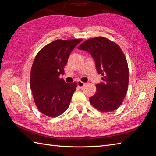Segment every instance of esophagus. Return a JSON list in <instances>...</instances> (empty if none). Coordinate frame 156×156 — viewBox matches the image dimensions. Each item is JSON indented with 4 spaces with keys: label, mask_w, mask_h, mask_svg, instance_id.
Segmentation results:
<instances>
[{
    "label": "esophagus",
    "mask_w": 156,
    "mask_h": 156,
    "mask_svg": "<svg viewBox=\"0 0 156 156\" xmlns=\"http://www.w3.org/2000/svg\"><path fill=\"white\" fill-rule=\"evenodd\" d=\"M84 84H85V83L81 81H77V86L79 87V88H83L84 87Z\"/></svg>",
    "instance_id": "1"
}]
</instances>
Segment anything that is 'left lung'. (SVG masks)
I'll use <instances>...</instances> for the list:
<instances>
[{"label":"left lung","mask_w":156,"mask_h":156,"mask_svg":"<svg viewBox=\"0 0 156 156\" xmlns=\"http://www.w3.org/2000/svg\"><path fill=\"white\" fill-rule=\"evenodd\" d=\"M78 49L92 55L98 73L103 76L90 102L102 112L116 110L123 102L129 83L128 66L121 48L104 37H97L84 41Z\"/></svg>","instance_id":"obj_1"}]
</instances>
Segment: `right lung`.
Returning <instances> with one entry per match:
<instances>
[{
    "mask_svg": "<svg viewBox=\"0 0 156 156\" xmlns=\"http://www.w3.org/2000/svg\"><path fill=\"white\" fill-rule=\"evenodd\" d=\"M82 39L56 40L36 55L30 71V89L36 105L45 116L57 117L69 107L77 83H66L64 74L71 52Z\"/></svg>",
    "mask_w": 156,
    "mask_h": 156,
    "instance_id": "add662e5",
    "label": "right lung"
}]
</instances>
